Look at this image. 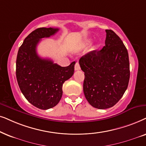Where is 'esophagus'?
<instances>
[{"instance_id":"esophagus-1","label":"esophagus","mask_w":146,"mask_h":146,"mask_svg":"<svg viewBox=\"0 0 146 146\" xmlns=\"http://www.w3.org/2000/svg\"><path fill=\"white\" fill-rule=\"evenodd\" d=\"M81 69L80 65H79V63H76L75 65V71H79V70Z\"/></svg>"}]
</instances>
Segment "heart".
Wrapping results in <instances>:
<instances>
[{
    "mask_svg": "<svg viewBox=\"0 0 146 146\" xmlns=\"http://www.w3.org/2000/svg\"><path fill=\"white\" fill-rule=\"evenodd\" d=\"M89 41H87V42H85V43H84V46H86V45H87V44H89Z\"/></svg>",
    "mask_w": 146,
    "mask_h": 146,
    "instance_id": "b5f03b06",
    "label": "heart"
}]
</instances>
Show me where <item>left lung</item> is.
<instances>
[{
	"label": "left lung",
	"mask_w": 146,
	"mask_h": 146,
	"mask_svg": "<svg viewBox=\"0 0 146 146\" xmlns=\"http://www.w3.org/2000/svg\"><path fill=\"white\" fill-rule=\"evenodd\" d=\"M105 45L79 59L85 73L83 92L91 106L104 110L111 108L123 96L129 83L130 71L128 52L119 36L106 30Z\"/></svg>",
	"instance_id": "8db88e82"
}]
</instances>
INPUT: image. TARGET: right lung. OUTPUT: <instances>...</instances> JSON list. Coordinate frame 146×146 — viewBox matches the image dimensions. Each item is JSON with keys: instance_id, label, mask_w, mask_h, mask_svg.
<instances>
[{"instance_id": "obj_1", "label": "right lung", "mask_w": 146, "mask_h": 146, "mask_svg": "<svg viewBox=\"0 0 146 146\" xmlns=\"http://www.w3.org/2000/svg\"><path fill=\"white\" fill-rule=\"evenodd\" d=\"M59 29H36L25 38L19 48L16 62V76L19 88L29 103L40 110L57 106L61 100L62 87L73 76L75 62L61 67L52 60L42 59L36 46L42 38L50 37Z\"/></svg>"}]
</instances>
